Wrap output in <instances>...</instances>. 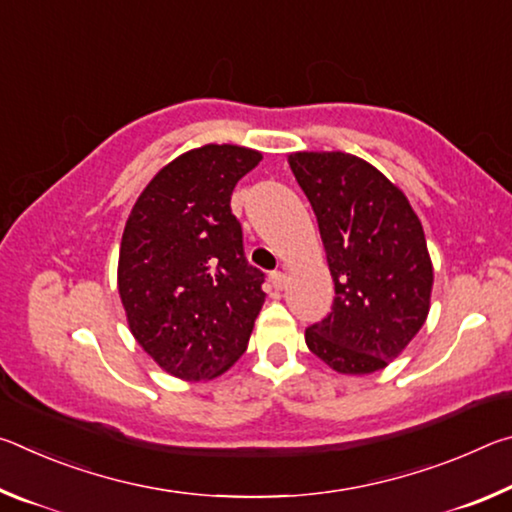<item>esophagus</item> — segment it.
Listing matches in <instances>:
<instances>
[{"mask_svg":"<svg viewBox=\"0 0 512 512\" xmlns=\"http://www.w3.org/2000/svg\"><path fill=\"white\" fill-rule=\"evenodd\" d=\"M271 287H273L275 291H282L284 287H287V275L280 273V271L271 273Z\"/></svg>","mask_w":512,"mask_h":512,"instance_id":"esophagus-1","label":"esophagus"}]
</instances>
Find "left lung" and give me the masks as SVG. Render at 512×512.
Segmentation results:
<instances>
[{
	"label": "left lung",
	"instance_id": "1",
	"mask_svg": "<svg viewBox=\"0 0 512 512\" xmlns=\"http://www.w3.org/2000/svg\"><path fill=\"white\" fill-rule=\"evenodd\" d=\"M289 167L318 219L334 280L332 314L307 348L341 375H372L400 357L429 316L433 264L409 198L370 162L298 151Z\"/></svg>",
	"mask_w": 512,
	"mask_h": 512
}]
</instances>
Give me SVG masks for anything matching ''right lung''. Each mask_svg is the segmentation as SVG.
<instances>
[{"label":"right lung","instance_id":"obj_1","mask_svg":"<svg viewBox=\"0 0 512 512\" xmlns=\"http://www.w3.org/2000/svg\"><path fill=\"white\" fill-rule=\"evenodd\" d=\"M262 153L203 144L155 173L128 214L117 289L142 350L183 381L235 366L264 305V273L244 257L232 189Z\"/></svg>","mask_w":512,"mask_h":512}]
</instances>
